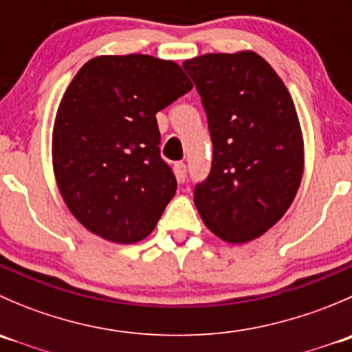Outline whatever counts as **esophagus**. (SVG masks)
<instances>
[{"mask_svg":"<svg viewBox=\"0 0 352 352\" xmlns=\"http://www.w3.org/2000/svg\"><path fill=\"white\" fill-rule=\"evenodd\" d=\"M173 172H175V177L179 182H186V177H187L186 163H182V162L175 163V166H173Z\"/></svg>","mask_w":352,"mask_h":352,"instance_id":"34e87169","label":"esophagus"}]
</instances>
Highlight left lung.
Instances as JSON below:
<instances>
[{"instance_id": "8db88e82", "label": "left lung", "mask_w": 352, "mask_h": 352, "mask_svg": "<svg viewBox=\"0 0 352 352\" xmlns=\"http://www.w3.org/2000/svg\"><path fill=\"white\" fill-rule=\"evenodd\" d=\"M201 95L212 141L211 172L194 189L204 225L230 243L264 235L293 202L303 138L289 91L252 51L182 65Z\"/></svg>"}]
</instances>
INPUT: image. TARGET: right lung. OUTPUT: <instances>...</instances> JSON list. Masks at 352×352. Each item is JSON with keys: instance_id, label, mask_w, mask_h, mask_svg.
<instances>
[{"instance_id": "obj_1", "label": "right lung", "mask_w": 352, "mask_h": 352, "mask_svg": "<svg viewBox=\"0 0 352 352\" xmlns=\"http://www.w3.org/2000/svg\"><path fill=\"white\" fill-rule=\"evenodd\" d=\"M190 88L179 65L148 54L98 56L78 71L56 113L52 165L85 228L126 245L153 232L177 190L156 112Z\"/></svg>"}]
</instances>
